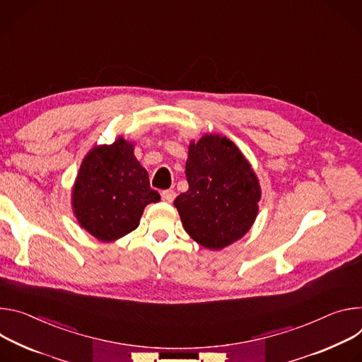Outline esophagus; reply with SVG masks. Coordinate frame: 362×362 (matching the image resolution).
<instances>
[{
	"label": "esophagus",
	"mask_w": 362,
	"mask_h": 362,
	"mask_svg": "<svg viewBox=\"0 0 362 362\" xmlns=\"http://www.w3.org/2000/svg\"><path fill=\"white\" fill-rule=\"evenodd\" d=\"M160 197H163V199H164L165 203H173L174 198H175V191H173V189H165V191L160 192Z\"/></svg>",
	"instance_id": "1"
}]
</instances>
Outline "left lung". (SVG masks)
Instances as JSON below:
<instances>
[{"instance_id":"left-lung-1","label":"left lung","mask_w":362,"mask_h":362,"mask_svg":"<svg viewBox=\"0 0 362 362\" xmlns=\"http://www.w3.org/2000/svg\"><path fill=\"white\" fill-rule=\"evenodd\" d=\"M188 189L174 202L182 226L198 245L220 250L253 226L262 197L259 180L226 136L207 134L188 146Z\"/></svg>"}]
</instances>
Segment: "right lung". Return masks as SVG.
Segmentation results:
<instances>
[{"mask_svg":"<svg viewBox=\"0 0 362 362\" xmlns=\"http://www.w3.org/2000/svg\"><path fill=\"white\" fill-rule=\"evenodd\" d=\"M160 199L132 142L117 138L95 146L83 159L71 191L73 213L100 242H115L139 226L144 209Z\"/></svg>","mask_w":362,"mask_h":362,"instance_id":"1","label":"right lung"}]
</instances>
